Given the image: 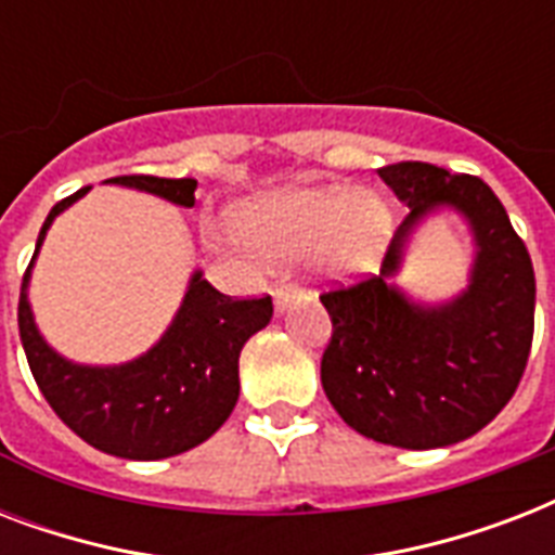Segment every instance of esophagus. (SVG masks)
Listing matches in <instances>:
<instances>
[{"mask_svg":"<svg viewBox=\"0 0 555 555\" xmlns=\"http://www.w3.org/2000/svg\"><path fill=\"white\" fill-rule=\"evenodd\" d=\"M299 296H302V291H299L296 285H276V291H273V302H276V311L279 313L287 311V308H291V305H294Z\"/></svg>","mask_w":555,"mask_h":555,"instance_id":"34e87169","label":"esophagus"}]
</instances>
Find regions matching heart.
<instances>
[{
  "mask_svg": "<svg viewBox=\"0 0 555 555\" xmlns=\"http://www.w3.org/2000/svg\"><path fill=\"white\" fill-rule=\"evenodd\" d=\"M230 233L270 268L305 259L320 282H357L377 270L391 238V209L377 192L294 186L244 201Z\"/></svg>",
  "mask_w": 555,
  "mask_h": 555,
  "instance_id": "b5f03b06",
  "label": "heart"
}]
</instances>
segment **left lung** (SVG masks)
<instances>
[{"instance_id": "8db88e82", "label": "left lung", "mask_w": 555, "mask_h": 555, "mask_svg": "<svg viewBox=\"0 0 555 555\" xmlns=\"http://www.w3.org/2000/svg\"><path fill=\"white\" fill-rule=\"evenodd\" d=\"M379 178L409 207L379 276L322 294L334 334L322 388L354 431L400 449L473 438L516 395L533 343L535 276L504 204L475 176L403 160ZM455 208L470 224V285L440 306L414 304L393 285L423 217Z\"/></svg>"}]
</instances>
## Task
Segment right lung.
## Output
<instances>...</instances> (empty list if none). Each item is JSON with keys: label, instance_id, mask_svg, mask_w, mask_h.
<instances>
[{"label": "right lung", "instance_id": "obj_1", "mask_svg": "<svg viewBox=\"0 0 555 555\" xmlns=\"http://www.w3.org/2000/svg\"><path fill=\"white\" fill-rule=\"evenodd\" d=\"M106 184L150 192L192 207L195 178L120 176ZM91 186L54 204L39 230L37 250L22 276L20 337L30 374L56 417L89 447L129 461H160L198 447L221 429L238 400V354L244 343L273 317L270 296L230 299L195 270L184 302L146 351L120 365H82L65 360L39 334L28 302L30 268L60 212L80 201Z\"/></svg>", "mask_w": 555, "mask_h": 555}]
</instances>
